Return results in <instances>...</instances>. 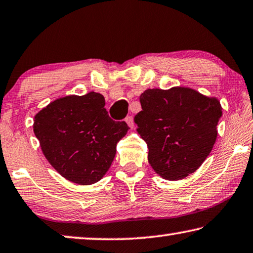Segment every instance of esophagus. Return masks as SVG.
<instances>
[{
	"label": "esophagus",
	"instance_id": "1",
	"mask_svg": "<svg viewBox=\"0 0 253 253\" xmlns=\"http://www.w3.org/2000/svg\"><path fill=\"white\" fill-rule=\"evenodd\" d=\"M125 122L127 123V125L133 128L134 127V118L131 117V116H127V117L125 118Z\"/></svg>",
	"mask_w": 253,
	"mask_h": 253
}]
</instances>
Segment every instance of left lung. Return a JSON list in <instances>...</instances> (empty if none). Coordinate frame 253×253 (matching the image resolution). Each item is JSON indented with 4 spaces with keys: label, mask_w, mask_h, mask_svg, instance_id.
I'll return each instance as SVG.
<instances>
[{
    "label": "left lung",
    "mask_w": 253,
    "mask_h": 253,
    "mask_svg": "<svg viewBox=\"0 0 253 253\" xmlns=\"http://www.w3.org/2000/svg\"><path fill=\"white\" fill-rule=\"evenodd\" d=\"M137 131L148 147V162L156 173L179 180L205 161L217 137L222 116L217 99L189 87L148 89L139 97Z\"/></svg>",
    "instance_id": "8db88e82"
}]
</instances>
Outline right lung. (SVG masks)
<instances>
[{
    "instance_id": "obj_1",
    "label": "right lung",
    "mask_w": 253,
    "mask_h": 253,
    "mask_svg": "<svg viewBox=\"0 0 253 253\" xmlns=\"http://www.w3.org/2000/svg\"><path fill=\"white\" fill-rule=\"evenodd\" d=\"M128 128L125 122L109 117L103 95L93 91L55 100L36 115L34 123L48 162L79 184L94 183L106 174Z\"/></svg>"
}]
</instances>
